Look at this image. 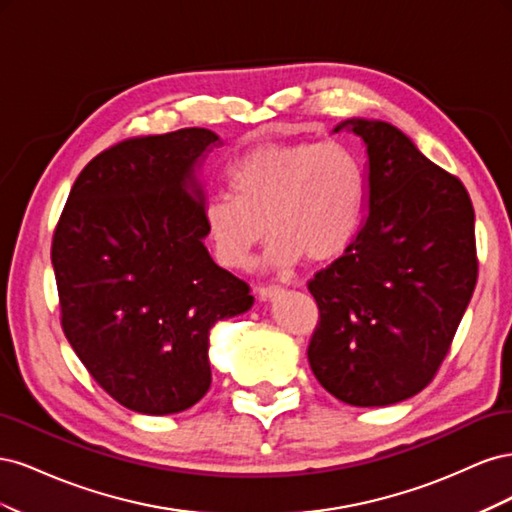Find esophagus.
<instances>
[{"mask_svg": "<svg viewBox=\"0 0 512 512\" xmlns=\"http://www.w3.org/2000/svg\"><path fill=\"white\" fill-rule=\"evenodd\" d=\"M256 292H258V299L260 301H271V299L280 297V294L284 292V288L280 284H269V286H258Z\"/></svg>", "mask_w": 512, "mask_h": 512, "instance_id": "1", "label": "esophagus"}]
</instances>
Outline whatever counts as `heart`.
Here are the masks:
<instances>
[{
  "label": "heart",
  "mask_w": 512,
  "mask_h": 512,
  "mask_svg": "<svg viewBox=\"0 0 512 512\" xmlns=\"http://www.w3.org/2000/svg\"><path fill=\"white\" fill-rule=\"evenodd\" d=\"M226 188L207 200L203 220L215 258L228 269L250 265L267 230L275 267L303 256L335 260L359 235L365 213L363 164L339 141L252 147L228 166Z\"/></svg>",
  "instance_id": "b5f03b06"
}]
</instances>
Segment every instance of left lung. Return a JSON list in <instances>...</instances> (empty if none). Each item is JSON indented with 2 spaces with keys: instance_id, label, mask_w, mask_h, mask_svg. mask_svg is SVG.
I'll return each instance as SVG.
<instances>
[{
  "instance_id": "8db88e82",
  "label": "left lung",
  "mask_w": 512,
  "mask_h": 512,
  "mask_svg": "<svg viewBox=\"0 0 512 512\" xmlns=\"http://www.w3.org/2000/svg\"><path fill=\"white\" fill-rule=\"evenodd\" d=\"M363 138L369 215L352 245L307 284L320 320L307 359L344 404L404 401L436 376L478 277L463 183L386 121L346 119Z\"/></svg>"
}]
</instances>
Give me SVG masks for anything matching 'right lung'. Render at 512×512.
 I'll list each match as a JSON object with an SVG mask.
<instances>
[{
  "mask_svg": "<svg viewBox=\"0 0 512 512\" xmlns=\"http://www.w3.org/2000/svg\"><path fill=\"white\" fill-rule=\"evenodd\" d=\"M218 145L211 130L183 128L102 151L55 228L61 329L94 380L134 412L175 414L203 399L211 327L254 303L203 243L196 168Z\"/></svg>",
  "mask_w": 512,
  "mask_h": 512,
  "instance_id": "add662e5",
  "label": "right lung"
}]
</instances>
